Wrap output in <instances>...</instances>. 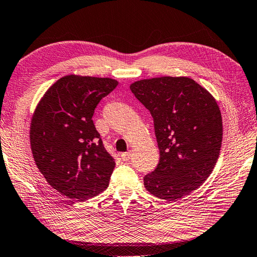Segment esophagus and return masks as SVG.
Segmentation results:
<instances>
[{
    "instance_id": "34e87169",
    "label": "esophagus",
    "mask_w": 257,
    "mask_h": 257,
    "mask_svg": "<svg viewBox=\"0 0 257 257\" xmlns=\"http://www.w3.org/2000/svg\"><path fill=\"white\" fill-rule=\"evenodd\" d=\"M130 158H131V151L121 153V159H122L123 161H128Z\"/></svg>"
}]
</instances>
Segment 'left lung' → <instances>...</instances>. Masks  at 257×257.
I'll list each match as a JSON object with an SVG mask.
<instances>
[{"label": "left lung", "mask_w": 257, "mask_h": 257, "mask_svg": "<svg viewBox=\"0 0 257 257\" xmlns=\"http://www.w3.org/2000/svg\"><path fill=\"white\" fill-rule=\"evenodd\" d=\"M131 92L151 112L160 161L143 178L158 198L175 201L204 183L222 142V117L212 95L186 76L137 81Z\"/></svg>", "instance_id": "left-lung-1"}]
</instances>
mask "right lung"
Wrapping results in <instances>:
<instances>
[{
    "instance_id": "1",
    "label": "right lung",
    "mask_w": 257,
    "mask_h": 257,
    "mask_svg": "<svg viewBox=\"0 0 257 257\" xmlns=\"http://www.w3.org/2000/svg\"><path fill=\"white\" fill-rule=\"evenodd\" d=\"M117 85L109 77L65 75L34 111L29 138L35 163L48 184L70 199L84 201L108 187L115 161L92 117Z\"/></svg>"
}]
</instances>
